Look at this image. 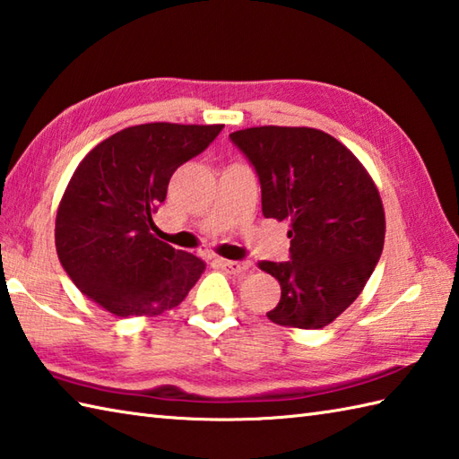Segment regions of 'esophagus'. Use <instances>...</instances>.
I'll return each mask as SVG.
<instances>
[{
  "label": "esophagus",
  "instance_id": "obj_1",
  "mask_svg": "<svg viewBox=\"0 0 459 459\" xmlns=\"http://www.w3.org/2000/svg\"><path fill=\"white\" fill-rule=\"evenodd\" d=\"M213 264H216L220 269L228 271V273H231V275H241L243 271H247V267H249L246 261H230V259H216Z\"/></svg>",
  "mask_w": 459,
  "mask_h": 459
}]
</instances>
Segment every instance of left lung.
I'll return each instance as SVG.
<instances>
[{
	"label": "left lung",
	"instance_id": "1",
	"mask_svg": "<svg viewBox=\"0 0 459 459\" xmlns=\"http://www.w3.org/2000/svg\"><path fill=\"white\" fill-rule=\"evenodd\" d=\"M254 164L265 218L289 221L291 259L261 261L281 285L269 321L323 329L349 308L385 247L377 184L347 146L308 126H254L230 134Z\"/></svg>",
	"mask_w": 459,
	"mask_h": 459
}]
</instances>
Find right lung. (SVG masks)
Masks as SVG:
<instances>
[{"label": "right lung", "mask_w": 459, "mask_h": 459, "mask_svg": "<svg viewBox=\"0 0 459 459\" xmlns=\"http://www.w3.org/2000/svg\"><path fill=\"white\" fill-rule=\"evenodd\" d=\"M223 125L148 123L108 136L73 172L55 220V247L71 281L117 316L180 305L205 264L154 236L152 213L184 162Z\"/></svg>", "instance_id": "obj_1"}]
</instances>
